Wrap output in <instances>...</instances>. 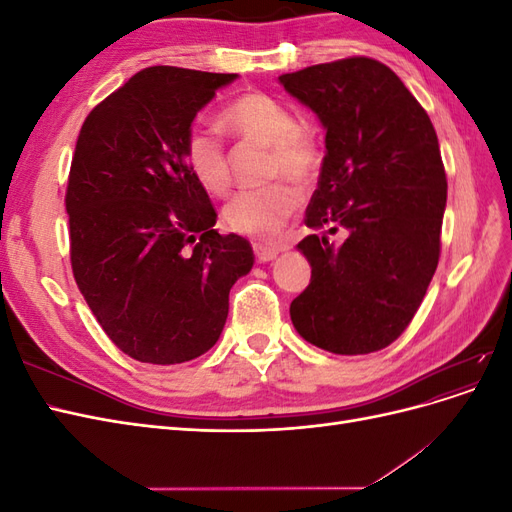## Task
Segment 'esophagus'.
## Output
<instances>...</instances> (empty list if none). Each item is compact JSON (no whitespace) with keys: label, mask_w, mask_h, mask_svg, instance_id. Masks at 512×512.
<instances>
[{"label":"esophagus","mask_w":512,"mask_h":512,"mask_svg":"<svg viewBox=\"0 0 512 512\" xmlns=\"http://www.w3.org/2000/svg\"><path fill=\"white\" fill-rule=\"evenodd\" d=\"M280 252H282L280 245L260 243V241L254 243V254H256V260H258V262H269V260H273L277 254H280Z\"/></svg>","instance_id":"1"}]
</instances>
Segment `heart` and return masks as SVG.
<instances>
[{
  "mask_svg": "<svg viewBox=\"0 0 512 512\" xmlns=\"http://www.w3.org/2000/svg\"><path fill=\"white\" fill-rule=\"evenodd\" d=\"M224 126L241 141L269 147L267 179H280L267 188L245 190L228 200L224 224L239 235L269 239L292 218L301 205L300 188L312 183L322 166L320 145L307 130L297 126L288 108L265 91H245L222 111ZM183 160L194 179L213 194L230 188L232 173L222 138L209 128L190 130L183 145ZM292 178L298 184L286 182Z\"/></svg>",
  "mask_w": 512,
  "mask_h": 512,
  "instance_id": "1",
  "label": "heart"
}]
</instances>
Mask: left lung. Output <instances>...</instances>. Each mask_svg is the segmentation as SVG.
I'll list each match as a JSON object with an SVG mask.
<instances>
[{
	"label": "left lung",
	"mask_w": 512,
	"mask_h": 512,
	"mask_svg": "<svg viewBox=\"0 0 512 512\" xmlns=\"http://www.w3.org/2000/svg\"><path fill=\"white\" fill-rule=\"evenodd\" d=\"M280 83L327 130L305 211L316 235L297 245L312 280L290 303L292 324L335 354L382 350L412 322L440 260L446 173L436 130L399 76L371 57L309 66Z\"/></svg>",
	"instance_id": "left-lung-1"
}]
</instances>
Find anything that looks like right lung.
I'll return each instance as SVG.
<instances>
[{
	"instance_id": "obj_1",
	"label": "right lung",
	"mask_w": 512,
	"mask_h": 512,
	"mask_svg": "<svg viewBox=\"0 0 512 512\" xmlns=\"http://www.w3.org/2000/svg\"><path fill=\"white\" fill-rule=\"evenodd\" d=\"M237 74L151 66L94 106L66 190L76 286L132 359L175 365L224 329L228 292L254 252L215 230L218 213L183 160L196 113Z\"/></svg>"
}]
</instances>
